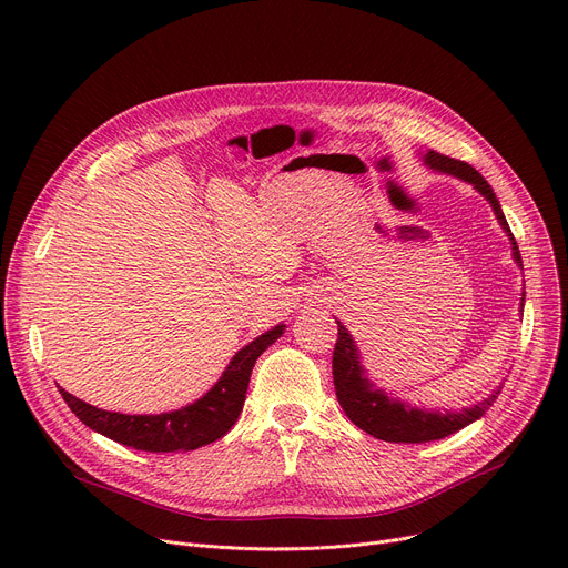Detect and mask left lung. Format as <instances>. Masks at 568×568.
<instances>
[{"label": "left lung", "instance_id": "8db88e82", "mask_svg": "<svg viewBox=\"0 0 568 568\" xmlns=\"http://www.w3.org/2000/svg\"><path fill=\"white\" fill-rule=\"evenodd\" d=\"M422 163L439 174L446 176H456L460 182L469 184L476 193H481L488 204L493 206L495 219L501 225L504 234L509 236L511 242V255L514 262L523 268V257L518 251L516 239L509 230V223L504 219L501 204L490 189V184L481 176L479 170H474L471 165L442 156L437 152H422L419 154ZM525 308V290L520 294V315ZM338 322V341L334 349V386H336V396L343 407V412L349 416V422L354 426H359L364 433L384 439V442H407V444H422V442H433L442 439L446 435H454L463 430L465 426L479 422L481 416L488 412V407L497 400L501 384L497 389H493L484 400L474 403L463 409H430V407H419L412 405L394 394H386L384 389L371 379L364 362H362V352L356 341L352 338L347 326Z\"/></svg>", "mask_w": 568, "mask_h": 568}]
</instances>
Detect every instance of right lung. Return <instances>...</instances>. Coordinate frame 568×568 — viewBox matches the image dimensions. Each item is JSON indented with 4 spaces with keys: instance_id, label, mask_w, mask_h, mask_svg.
<instances>
[{
    "instance_id": "obj_1",
    "label": "right lung",
    "mask_w": 568,
    "mask_h": 568,
    "mask_svg": "<svg viewBox=\"0 0 568 568\" xmlns=\"http://www.w3.org/2000/svg\"><path fill=\"white\" fill-rule=\"evenodd\" d=\"M287 326L281 322L272 329L239 349L216 384L197 400L161 414H122L89 405L69 392L59 389L71 412L92 430L131 446L138 452L170 454L193 452L204 444L221 439L239 419L244 409L246 392L257 356L274 345Z\"/></svg>"
}]
</instances>
